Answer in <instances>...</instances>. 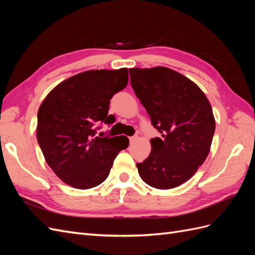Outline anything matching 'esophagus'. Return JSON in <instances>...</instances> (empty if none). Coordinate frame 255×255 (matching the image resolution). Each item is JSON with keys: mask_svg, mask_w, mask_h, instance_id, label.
Here are the masks:
<instances>
[{"mask_svg": "<svg viewBox=\"0 0 255 255\" xmlns=\"http://www.w3.org/2000/svg\"><path fill=\"white\" fill-rule=\"evenodd\" d=\"M137 138H138V136L137 135H134V136H130L129 138H128V139H129V142L130 143H132V142H134L136 139H137Z\"/></svg>", "mask_w": 255, "mask_h": 255, "instance_id": "obj_1", "label": "esophagus"}]
</instances>
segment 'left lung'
Masks as SVG:
<instances>
[{"mask_svg":"<svg viewBox=\"0 0 255 255\" xmlns=\"http://www.w3.org/2000/svg\"><path fill=\"white\" fill-rule=\"evenodd\" d=\"M130 85L161 134L137 163L144 183L157 189L180 186L196 173L210 153L215 118L203 91L186 76L166 67L129 69Z\"/></svg>","mask_w":255,"mask_h":255,"instance_id":"8db88e82","label":"left lung"}]
</instances>
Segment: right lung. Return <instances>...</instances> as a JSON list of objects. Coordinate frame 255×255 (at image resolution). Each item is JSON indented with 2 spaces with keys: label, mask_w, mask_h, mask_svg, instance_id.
Listing matches in <instances>:
<instances>
[{
  "label": "right lung",
  "mask_w": 255,
  "mask_h": 255,
  "mask_svg": "<svg viewBox=\"0 0 255 255\" xmlns=\"http://www.w3.org/2000/svg\"><path fill=\"white\" fill-rule=\"evenodd\" d=\"M127 68L89 70L61 82L38 110L37 140L59 179L78 189L96 187L109 176L114 159L128 146L126 136L97 134L112 125L111 99L127 87Z\"/></svg>",
  "instance_id": "add662e5"
}]
</instances>
